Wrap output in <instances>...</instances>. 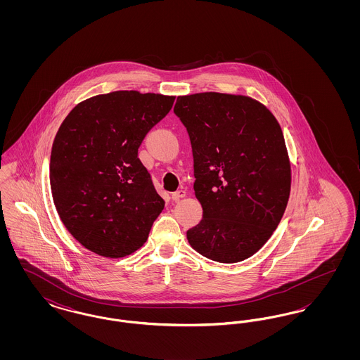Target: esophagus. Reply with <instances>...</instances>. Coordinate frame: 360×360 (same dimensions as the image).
<instances>
[{
	"instance_id": "obj_1",
	"label": "esophagus",
	"mask_w": 360,
	"mask_h": 360,
	"mask_svg": "<svg viewBox=\"0 0 360 360\" xmlns=\"http://www.w3.org/2000/svg\"><path fill=\"white\" fill-rule=\"evenodd\" d=\"M186 195V191L185 190H178V191H175V193H172V201H179L181 198H184Z\"/></svg>"
}]
</instances>
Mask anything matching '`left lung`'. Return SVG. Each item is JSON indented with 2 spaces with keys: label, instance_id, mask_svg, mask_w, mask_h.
<instances>
[{
  "label": "left lung",
  "instance_id": "left-lung-1",
  "mask_svg": "<svg viewBox=\"0 0 360 360\" xmlns=\"http://www.w3.org/2000/svg\"><path fill=\"white\" fill-rule=\"evenodd\" d=\"M174 113L190 137L202 206V220L186 232L190 245L220 263L252 257L271 238L290 195L279 122L251 97L216 91L179 96Z\"/></svg>",
  "mask_w": 360,
  "mask_h": 360
}]
</instances>
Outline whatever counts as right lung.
Instances as JSON below:
<instances>
[{
    "label": "right lung",
    "instance_id": "1",
    "mask_svg": "<svg viewBox=\"0 0 360 360\" xmlns=\"http://www.w3.org/2000/svg\"><path fill=\"white\" fill-rule=\"evenodd\" d=\"M174 100L112 91L78 103L59 127L50 159L53 204L70 233L91 252H135L162 213L165 201L137 150Z\"/></svg>",
    "mask_w": 360,
    "mask_h": 360
}]
</instances>
